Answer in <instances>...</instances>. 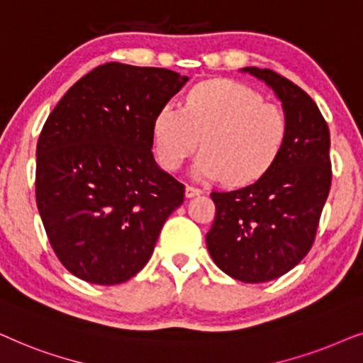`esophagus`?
Instances as JSON below:
<instances>
[{"instance_id":"1","label":"esophagus","mask_w":363,"mask_h":363,"mask_svg":"<svg viewBox=\"0 0 363 363\" xmlns=\"http://www.w3.org/2000/svg\"><path fill=\"white\" fill-rule=\"evenodd\" d=\"M199 194H202L201 189H197V187H192V186H186V197H194Z\"/></svg>"}]
</instances>
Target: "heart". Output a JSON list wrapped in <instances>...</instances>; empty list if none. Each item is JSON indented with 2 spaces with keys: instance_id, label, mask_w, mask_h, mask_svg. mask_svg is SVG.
<instances>
[{
  "instance_id": "1",
  "label": "heart",
  "mask_w": 363,
  "mask_h": 363,
  "mask_svg": "<svg viewBox=\"0 0 363 363\" xmlns=\"http://www.w3.org/2000/svg\"><path fill=\"white\" fill-rule=\"evenodd\" d=\"M289 133L279 106L234 81H207L187 94L184 109L166 104L152 124L159 162L176 171L201 146L192 166L196 179L247 186L277 161Z\"/></svg>"
}]
</instances>
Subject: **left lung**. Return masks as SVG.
<instances>
[{"label":"left lung","mask_w":363,"mask_h":363,"mask_svg":"<svg viewBox=\"0 0 363 363\" xmlns=\"http://www.w3.org/2000/svg\"><path fill=\"white\" fill-rule=\"evenodd\" d=\"M274 91L287 116L286 144L252 184L211 194L216 219L206 242L212 260L240 282H269L311 250L332 182L330 133L317 104L292 81L242 67Z\"/></svg>","instance_id":"1"}]
</instances>
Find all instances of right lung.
<instances>
[{
    "mask_svg": "<svg viewBox=\"0 0 363 363\" xmlns=\"http://www.w3.org/2000/svg\"><path fill=\"white\" fill-rule=\"evenodd\" d=\"M189 81L106 62L52 109L36 147V204L51 247L77 279L116 286L154 252L184 186L152 156L159 109Z\"/></svg>",
    "mask_w": 363,
    "mask_h": 363,
    "instance_id": "1",
    "label": "right lung"
}]
</instances>
